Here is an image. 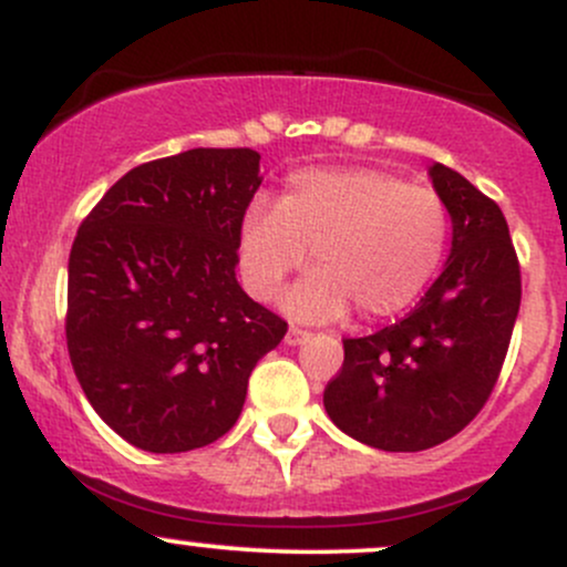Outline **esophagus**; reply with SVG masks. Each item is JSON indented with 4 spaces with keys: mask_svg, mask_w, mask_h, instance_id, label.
<instances>
[{
    "mask_svg": "<svg viewBox=\"0 0 567 567\" xmlns=\"http://www.w3.org/2000/svg\"><path fill=\"white\" fill-rule=\"evenodd\" d=\"M306 338H309V333H306V330L290 328L288 333H285V343H288V347H301Z\"/></svg>",
    "mask_w": 567,
    "mask_h": 567,
    "instance_id": "1",
    "label": "esophagus"
}]
</instances>
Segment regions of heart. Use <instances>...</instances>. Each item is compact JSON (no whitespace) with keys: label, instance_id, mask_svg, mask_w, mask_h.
<instances>
[{"label":"heart","instance_id":"1","mask_svg":"<svg viewBox=\"0 0 567 567\" xmlns=\"http://www.w3.org/2000/svg\"><path fill=\"white\" fill-rule=\"evenodd\" d=\"M447 239L451 216L432 188L379 167H315L292 173L275 207L245 213L237 261L250 296L271 301L311 250L315 271L282 301L292 320L333 322L349 303L381 320L424 292Z\"/></svg>","mask_w":567,"mask_h":567}]
</instances>
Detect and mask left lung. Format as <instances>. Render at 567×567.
I'll return each mask as SVG.
<instances>
[{"instance_id": "left-lung-1", "label": "left lung", "mask_w": 567, "mask_h": 567, "mask_svg": "<svg viewBox=\"0 0 567 567\" xmlns=\"http://www.w3.org/2000/svg\"><path fill=\"white\" fill-rule=\"evenodd\" d=\"M453 224L445 269L405 320L343 341L324 389L330 421L349 437L415 453L458 434L496 386L519 311V264L493 199L451 167H429Z\"/></svg>"}]
</instances>
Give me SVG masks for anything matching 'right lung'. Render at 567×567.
Masks as SVG:
<instances>
[{
    "label": "right lung",
    "mask_w": 567,
    "mask_h": 567,
    "mask_svg": "<svg viewBox=\"0 0 567 567\" xmlns=\"http://www.w3.org/2000/svg\"><path fill=\"white\" fill-rule=\"evenodd\" d=\"M261 181L252 148H188L122 175L76 231L71 365L95 413L141 451L224 437L252 368L288 333L234 275Z\"/></svg>",
    "instance_id": "1"
}]
</instances>
